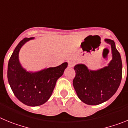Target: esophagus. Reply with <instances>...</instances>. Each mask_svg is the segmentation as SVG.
<instances>
[{
	"mask_svg": "<svg viewBox=\"0 0 128 128\" xmlns=\"http://www.w3.org/2000/svg\"><path fill=\"white\" fill-rule=\"evenodd\" d=\"M75 64H76L75 61H74V60H71V61L69 62L68 66L70 67V68H72V67H73L74 65H75Z\"/></svg>",
	"mask_w": 128,
	"mask_h": 128,
	"instance_id": "esophagus-1",
	"label": "esophagus"
}]
</instances>
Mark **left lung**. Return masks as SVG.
<instances>
[{
    "label": "left lung",
    "instance_id": "obj_1",
    "mask_svg": "<svg viewBox=\"0 0 128 128\" xmlns=\"http://www.w3.org/2000/svg\"><path fill=\"white\" fill-rule=\"evenodd\" d=\"M111 45L112 59L107 66L93 71L85 64L74 66L76 75L72 85L78 97L84 103L98 105L111 98L120 86L122 74L120 55L115 42L110 39L104 40Z\"/></svg>",
    "mask_w": 128,
    "mask_h": 128
}]
</instances>
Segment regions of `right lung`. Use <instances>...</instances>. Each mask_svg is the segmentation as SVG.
Listing matches in <instances>:
<instances>
[{
	"mask_svg": "<svg viewBox=\"0 0 128 128\" xmlns=\"http://www.w3.org/2000/svg\"><path fill=\"white\" fill-rule=\"evenodd\" d=\"M33 39L25 38L16 46L8 62V79L14 94L19 101L27 106H37L49 100L68 63L37 72L26 71L19 61V52L25 42Z\"/></svg>",
	"mask_w": 128,
	"mask_h": 128,
	"instance_id": "obj_1",
	"label": "right lung"
}]
</instances>
